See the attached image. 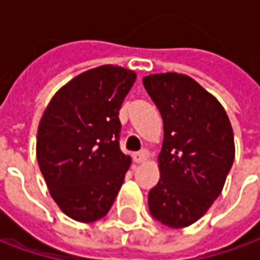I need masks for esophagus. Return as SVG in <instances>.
<instances>
[{
  "instance_id": "obj_1",
  "label": "esophagus",
  "mask_w": 260,
  "mask_h": 260,
  "mask_svg": "<svg viewBox=\"0 0 260 260\" xmlns=\"http://www.w3.org/2000/svg\"><path fill=\"white\" fill-rule=\"evenodd\" d=\"M147 158H149V152H147V150H142V152L134 154V161L138 164L145 163Z\"/></svg>"
}]
</instances>
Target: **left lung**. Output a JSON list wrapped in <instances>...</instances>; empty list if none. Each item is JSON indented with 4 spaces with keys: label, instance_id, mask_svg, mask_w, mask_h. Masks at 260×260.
<instances>
[{
    "label": "left lung",
    "instance_id": "obj_1",
    "mask_svg": "<svg viewBox=\"0 0 260 260\" xmlns=\"http://www.w3.org/2000/svg\"><path fill=\"white\" fill-rule=\"evenodd\" d=\"M143 86L164 126L160 180L149 192V210L161 224L188 227L223 191L235 157L231 122L217 99L188 75H147Z\"/></svg>",
    "mask_w": 260,
    "mask_h": 260
}]
</instances>
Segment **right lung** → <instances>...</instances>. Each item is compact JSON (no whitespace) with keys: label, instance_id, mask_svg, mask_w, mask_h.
I'll return each instance as SVG.
<instances>
[{"label":"right lung","instance_id":"obj_1","mask_svg":"<svg viewBox=\"0 0 260 260\" xmlns=\"http://www.w3.org/2000/svg\"><path fill=\"white\" fill-rule=\"evenodd\" d=\"M136 80L131 69L102 65L59 89L43 113L36 156L50 195L68 217H104L121 189L131 157L119 149L118 114Z\"/></svg>","mask_w":260,"mask_h":260}]
</instances>
